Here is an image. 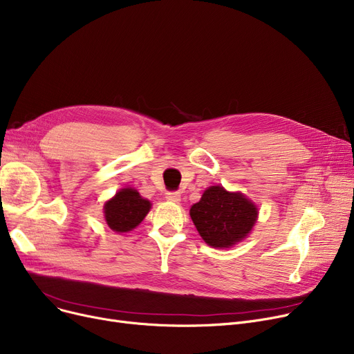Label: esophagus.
Returning <instances> with one entry per match:
<instances>
[{
    "label": "esophagus",
    "instance_id": "esophagus-1",
    "mask_svg": "<svg viewBox=\"0 0 354 354\" xmlns=\"http://www.w3.org/2000/svg\"><path fill=\"white\" fill-rule=\"evenodd\" d=\"M165 198H166L167 201L175 202V203H179V202H180V194H179V192H166Z\"/></svg>",
    "mask_w": 354,
    "mask_h": 354
}]
</instances>
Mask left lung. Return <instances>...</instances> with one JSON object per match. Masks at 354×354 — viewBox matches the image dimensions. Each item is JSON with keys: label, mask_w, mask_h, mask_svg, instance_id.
<instances>
[{"label": "left lung", "mask_w": 354, "mask_h": 354, "mask_svg": "<svg viewBox=\"0 0 354 354\" xmlns=\"http://www.w3.org/2000/svg\"><path fill=\"white\" fill-rule=\"evenodd\" d=\"M189 214L202 239L214 248H230L245 239L258 218L257 207L245 195L219 185L203 192Z\"/></svg>", "instance_id": "8db88e82"}]
</instances>
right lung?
I'll list each match as a JSON object with an SVG mask.
<instances>
[{
	"instance_id": "right-lung-1",
	"label": "right lung",
	"mask_w": 354,
	"mask_h": 354,
	"mask_svg": "<svg viewBox=\"0 0 354 354\" xmlns=\"http://www.w3.org/2000/svg\"><path fill=\"white\" fill-rule=\"evenodd\" d=\"M151 207L136 189L123 188L104 203V219L113 231L129 232L140 224Z\"/></svg>"
}]
</instances>
